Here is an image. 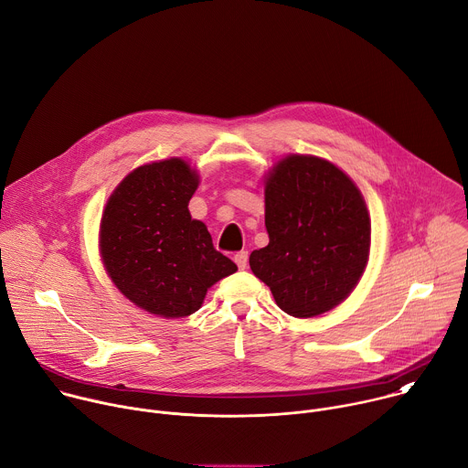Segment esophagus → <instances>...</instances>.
<instances>
[{
    "instance_id": "obj_1",
    "label": "esophagus",
    "mask_w": 468,
    "mask_h": 468,
    "mask_svg": "<svg viewBox=\"0 0 468 468\" xmlns=\"http://www.w3.org/2000/svg\"><path fill=\"white\" fill-rule=\"evenodd\" d=\"M233 259H235V262H237L239 269H240V271H244V269H246V264H248V251H244V250H242V251H237Z\"/></svg>"
}]
</instances>
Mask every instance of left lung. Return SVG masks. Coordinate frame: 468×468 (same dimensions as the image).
I'll return each mask as SVG.
<instances>
[{
    "label": "left lung",
    "mask_w": 468,
    "mask_h": 468,
    "mask_svg": "<svg viewBox=\"0 0 468 468\" xmlns=\"http://www.w3.org/2000/svg\"><path fill=\"white\" fill-rule=\"evenodd\" d=\"M269 246L250 255L251 272L296 318L337 307L359 283L370 253L361 190L333 163L287 155L264 181Z\"/></svg>",
    "instance_id": "obj_1"
}]
</instances>
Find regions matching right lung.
Instances as JSON below:
<instances>
[{
	"instance_id": "obj_1",
	"label": "right lung",
	"mask_w": 468,
	"mask_h": 468,
	"mask_svg": "<svg viewBox=\"0 0 468 468\" xmlns=\"http://www.w3.org/2000/svg\"><path fill=\"white\" fill-rule=\"evenodd\" d=\"M199 176L179 157L139 166L114 188L100 224V251L116 289L165 318L196 313L207 289L237 272L188 202Z\"/></svg>"
}]
</instances>
